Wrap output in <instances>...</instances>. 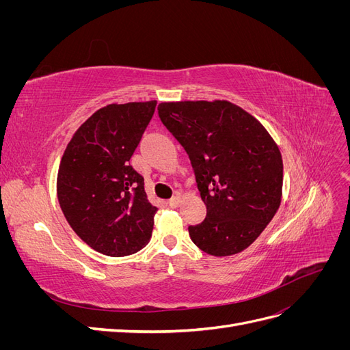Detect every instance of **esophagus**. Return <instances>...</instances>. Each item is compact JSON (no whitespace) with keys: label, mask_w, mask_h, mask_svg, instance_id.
<instances>
[{"label":"esophagus","mask_w":350,"mask_h":350,"mask_svg":"<svg viewBox=\"0 0 350 350\" xmlns=\"http://www.w3.org/2000/svg\"><path fill=\"white\" fill-rule=\"evenodd\" d=\"M179 204H181V197H179V196H175V197L169 200V206H171L172 208L179 207Z\"/></svg>","instance_id":"esophagus-1"}]
</instances>
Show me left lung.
<instances>
[{"mask_svg": "<svg viewBox=\"0 0 350 350\" xmlns=\"http://www.w3.org/2000/svg\"><path fill=\"white\" fill-rule=\"evenodd\" d=\"M159 118L191 161L204 221L189 238L215 257L248 248L280 206L283 162L260 121L228 100L162 102Z\"/></svg>", "mask_w": 350, "mask_h": 350, "instance_id": "1", "label": "left lung"}]
</instances>
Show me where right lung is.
Returning <instances> with one entry per match:
<instances>
[{"label": "right lung", "mask_w": 350, "mask_h": 350, "mask_svg": "<svg viewBox=\"0 0 350 350\" xmlns=\"http://www.w3.org/2000/svg\"><path fill=\"white\" fill-rule=\"evenodd\" d=\"M156 100L112 103L74 133L62 154L57 194L72 230L94 251L124 257L149 242L157 207L130 165Z\"/></svg>", "instance_id": "add662e5"}]
</instances>
